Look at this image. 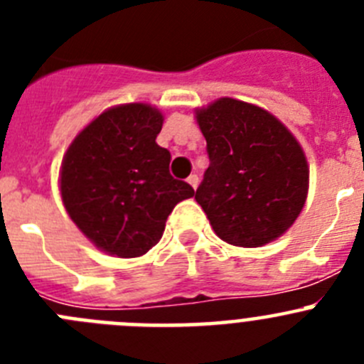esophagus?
<instances>
[{"instance_id":"obj_1","label":"esophagus","mask_w":364,"mask_h":364,"mask_svg":"<svg viewBox=\"0 0 364 364\" xmlns=\"http://www.w3.org/2000/svg\"><path fill=\"white\" fill-rule=\"evenodd\" d=\"M188 182H189V186H191L193 189H197L198 188V182H200V178H198V175H189L188 176Z\"/></svg>"}]
</instances>
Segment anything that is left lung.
I'll return each mask as SVG.
<instances>
[{"label":"left lung","instance_id":"8db88e82","mask_svg":"<svg viewBox=\"0 0 364 364\" xmlns=\"http://www.w3.org/2000/svg\"><path fill=\"white\" fill-rule=\"evenodd\" d=\"M210 167L195 200L228 244L259 247L304 208L308 162L284 124L257 105L220 98L197 111Z\"/></svg>","mask_w":364,"mask_h":364}]
</instances>
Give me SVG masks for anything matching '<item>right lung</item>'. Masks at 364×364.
Returning a JSON list of instances; mask_svg holds the SVG:
<instances>
[{
  "mask_svg": "<svg viewBox=\"0 0 364 364\" xmlns=\"http://www.w3.org/2000/svg\"><path fill=\"white\" fill-rule=\"evenodd\" d=\"M164 117L147 104L107 109L74 138L60 171L67 213L109 255L133 259L162 239L169 213L195 189L169 173L156 144Z\"/></svg>",
  "mask_w": 364,
  "mask_h": 364,
  "instance_id": "obj_1",
  "label": "right lung"
}]
</instances>
